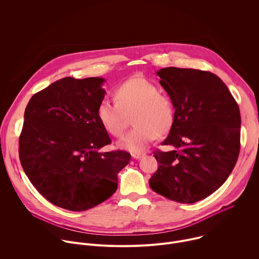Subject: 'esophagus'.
Segmentation results:
<instances>
[{"label": "esophagus", "mask_w": 259, "mask_h": 259, "mask_svg": "<svg viewBox=\"0 0 259 259\" xmlns=\"http://www.w3.org/2000/svg\"><path fill=\"white\" fill-rule=\"evenodd\" d=\"M144 155L143 154H140V153H134V154H132V158L133 159H141L142 157H143Z\"/></svg>", "instance_id": "1"}]
</instances>
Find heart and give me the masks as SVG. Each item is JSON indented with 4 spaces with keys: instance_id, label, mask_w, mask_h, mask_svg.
I'll list each match as a JSON object with an SVG mask.
<instances>
[{
    "instance_id": "1",
    "label": "heart",
    "mask_w": 259,
    "mask_h": 259,
    "mask_svg": "<svg viewBox=\"0 0 259 259\" xmlns=\"http://www.w3.org/2000/svg\"><path fill=\"white\" fill-rule=\"evenodd\" d=\"M115 101L103 99L96 110L102 127L115 137L123 136L129 117L135 128L119 142L123 150L131 153L144 151L158 135L166 134L174 123L172 99L143 78L134 77L115 91Z\"/></svg>"
}]
</instances>
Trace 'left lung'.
I'll return each mask as SVG.
<instances>
[{
    "mask_svg": "<svg viewBox=\"0 0 259 259\" xmlns=\"http://www.w3.org/2000/svg\"><path fill=\"white\" fill-rule=\"evenodd\" d=\"M172 99L174 123L154 153L159 164L149 183L159 195L183 204L201 201L226 182L240 153L239 105L227 85L210 71L165 67L157 71Z\"/></svg>",
    "mask_w": 259,
    "mask_h": 259,
    "instance_id": "1",
    "label": "left lung"
}]
</instances>
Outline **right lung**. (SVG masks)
<instances>
[{"label":"right lung","instance_id":"1","mask_svg":"<svg viewBox=\"0 0 259 259\" xmlns=\"http://www.w3.org/2000/svg\"><path fill=\"white\" fill-rule=\"evenodd\" d=\"M104 82L66 77L35 93L25 108L21 166L36 191L66 210L85 211L112 197L130 162L127 152H100L110 143L96 115Z\"/></svg>","mask_w":259,"mask_h":259}]
</instances>
